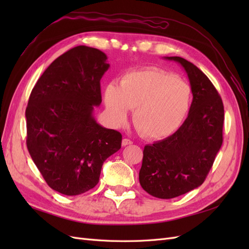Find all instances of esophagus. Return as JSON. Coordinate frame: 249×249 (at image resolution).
I'll use <instances>...</instances> for the list:
<instances>
[{"instance_id":"34e87169","label":"esophagus","mask_w":249,"mask_h":249,"mask_svg":"<svg viewBox=\"0 0 249 249\" xmlns=\"http://www.w3.org/2000/svg\"><path fill=\"white\" fill-rule=\"evenodd\" d=\"M132 143H133V142H132L130 139L124 138V139H123V141H122V145H123V146H126V145L132 144Z\"/></svg>"}]
</instances>
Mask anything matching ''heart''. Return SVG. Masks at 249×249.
I'll use <instances>...</instances> for the list:
<instances>
[{
	"label": "heart",
	"instance_id": "obj_1",
	"mask_svg": "<svg viewBox=\"0 0 249 249\" xmlns=\"http://www.w3.org/2000/svg\"><path fill=\"white\" fill-rule=\"evenodd\" d=\"M191 97V88L186 82L158 69L127 72L119 87L111 83L104 93L111 122L123 124L132 109L135 129L148 140L175 133L188 114Z\"/></svg>",
	"mask_w": 249,
	"mask_h": 249
}]
</instances>
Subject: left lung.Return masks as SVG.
<instances>
[{"label": "left lung", "instance_id": "left-lung-1", "mask_svg": "<svg viewBox=\"0 0 249 249\" xmlns=\"http://www.w3.org/2000/svg\"><path fill=\"white\" fill-rule=\"evenodd\" d=\"M184 67L193 100L189 114L171 136L143 149L139 182L155 197L169 199L199 187L222 144L224 109L212 82L197 66L180 57H166Z\"/></svg>", "mask_w": 249, "mask_h": 249}]
</instances>
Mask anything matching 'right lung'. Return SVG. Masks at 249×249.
<instances>
[{
	"mask_svg": "<svg viewBox=\"0 0 249 249\" xmlns=\"http://www.w3.org/2000/svg\"><path fill=\"white\" fill-rule=\"evenodd\" d=\"M102 51L79 46L51 63L26 109L27 147L47 184L79 195L99 183L104 162L122 147V134L93 117L102 103L101 79L109 69Z\"/></svg>",
	"mask_w": 249,
	"mask_h": 249,
	"instance_id": "1",
	"label": "right lung"
}]
</instances>
